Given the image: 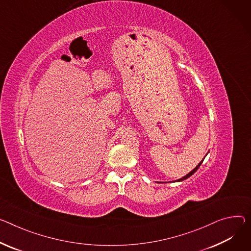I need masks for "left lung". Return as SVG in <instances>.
Returning a JSON list of instances; mask_svg holds the SVG:
<instances>
[{"instance_id":"1","label":"left lung","mask_w":251,"mask_h":251,"mask_svg":"<svg viewBox=\"0 0 251 251\" xmlns=\"http://www.w3.org/2000/svg\"><path fill=\"white\" fill-rule=\"evenodd\" d=\"M204 158H205V157H204ZM204 158H203V160H204ZM203 160H202V161H201V162H200V163H199V164H198V165H197V166H196V167H195V168H194L192 171H190V172H189L188 174H186L184 177H182V178H180V179H178V180H176V181H177V182H178V181H183V180H185V179L189 178L191 175H193V174H194V173L197 171V169L200 167V165H201V163L203 162Z\"/></svg>"}]
</instances>
